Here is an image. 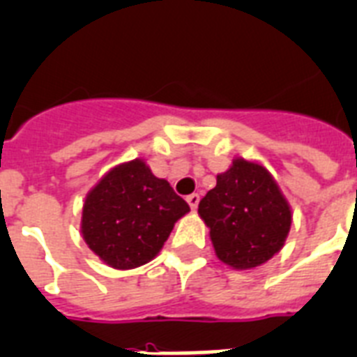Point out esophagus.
I'll return each instance as SVG.
<instances>
[{
	"instance_id": "34e87169",
	"label": "esophagus",
	"mask_w": 357,
	"mask_h": 357,
	"mask_svg": "<svg viewBox=\"0 0 357 357\" xmlns=\"http://www.w3.org/2000/svg\"><path fill=\"white\" fill-rule=\"evenodd\" d=\"M188 204L191 206V210H197V206H199V200H200V197H199V193H191V195H188Z\"/></svg>"
}]
</instances>
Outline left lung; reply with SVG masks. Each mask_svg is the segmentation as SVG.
<instances>
[{
    "label": "left lung",
    "instance_id": "1",
    "mask_svg": "<svg viewBox=\"0 0 357 357\" xmlns=\"http://www.w3.org/2000/svg\"><path fill=\"white\" fill-rule=\"evenodd\" d=\"M199 213L210 228L217 257L237 270L272 259L291 225L290 206L272 175L243 158L217 176V185L199 202Z\"/></svg>",
    "mask_w": 357,
    "mask_h": 357
}]
</instances>
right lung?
<instances>
[{"mask_svg": "<svg viewBox=\"0 0 357 357\" xmlns=\"http://www.w3.org/2000/svg\"><path fill=\"white\" fill-rule=\"evenodd\" d=\"M190 206L142 160L114 167L85 199L82 234L109 266L128 270L151 261Z\"/></svg>", "mask_w": 357, "mask_h": 357, "instance_id": "obj_1", "label": "right lung"}]
</instances>
